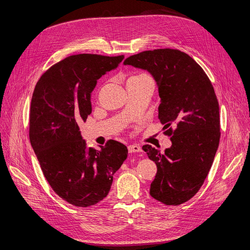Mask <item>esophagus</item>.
I'll list each match as a JSON object with an SVG mask.
<instances>
[{
    "mask_svg": "<svg viewBox=\"0 0 250 250\" xmlns=\"http://www.w3.org/2000/svg\"><path fill=\"white\" fill-rule=\"evenodd\" d=\"M127 149H128V152H129V153H136V152H141V148H140V146H135V145H132V146H127Z\"/></svg>",
    "mask_w": 250,
    "mask_h": 250,
    "instance_id": "34e87169",
    "label": "esophagus"
}]
</instances>
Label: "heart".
Returning <instances> with one entry per match:
<instances>
[{"mask_svg": "<svg viewBox=\"0 0 250 250\" xmlns=\"http://www.w3.org/2000/svg\"><path fill=\"white\" fill-rule=\"evenodd\" d=\"M129 80H150L147 76H146V75H137V76H133V77H130L129 79H128V81Z\"/></svg>", "mask_w": 250, "mask_h": 250, "instance_id": "1", "label": "heart"}]
</instances>
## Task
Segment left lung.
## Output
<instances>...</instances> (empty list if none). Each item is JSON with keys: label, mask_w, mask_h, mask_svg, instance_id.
<instances>
[{"label": "left lung", "mask_w": 250, "mask_h": 250, "mask_svg": "<svg viewBox=\"0 0 250 250\" xmlns=\"http://www.w3.org/2000/svg\"><path fill=\"white\" fill-rule=\"evenodd\" d=\"M125 65L147 70L158 86V119L171 136L164 153L144 146L157 173L150 195L178 206L193 198L207 178L220 144V108L203 68L178 49L146 50L127 57ZM175 128L173 129L171 126Z\"/></svg>", "instance_id": "1"}]
</instances>
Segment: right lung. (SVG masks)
<instances>
[{
    "instance_id": "obj_1",
    "label": "right lung",
    "mask_w": 250,
    "mask_h": 250,
    "mask_svg": "<svg viewBox=\"0 0 250 250\" xmlns=\"http://www.w3.org/2000/svg\"><path fill=\"white\" fill-rule=\"evenodd\" d=\"M124 55L77 54L42 74L34 88L29 140L52 190L75 207H90L109 194L113 175L127 157L125 146L109 140L101 150L88 148L79 124L92 113L97 80L117 68Z\"/></svg>"
}]
</instances>
